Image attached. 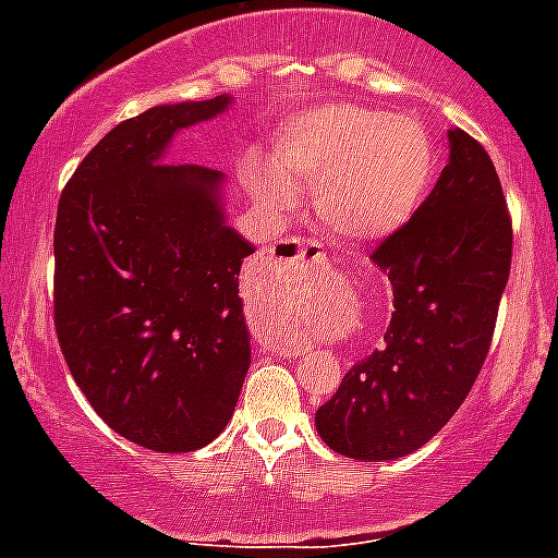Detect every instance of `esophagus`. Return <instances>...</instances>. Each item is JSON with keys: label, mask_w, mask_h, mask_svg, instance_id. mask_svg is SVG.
Returning a JSON list of instances; mask_svg holds the SVG:
<instances>
[{"label": "esophagus", "mask_w": 558, "mask_h": 558, "mask_svg": "<svg viewBox=\"0 0 558 558\" xmlns=\"http://www.w3.org/2000/svg\"><path fill=\"white\" fill-rule=\"evenodd\" d=\"M270 256H279V259L290 256V259H302V263H322V259H327L324 248L315 243V240H295V236H290V240H282L279 245H274V248H270ZM279 354H293V357H299V354H304V349L290 347Z\"/></svg>", "instance_id": "esophagus-1"}]
</instances>
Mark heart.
Wrapping results in <instances>:
<instances>
[{
  "label": "heart",
  "mask_w": 558,
  "mask_h": 558,
  "mask_svg": "<svg viewBox=\"0 0 558 558\" xmlns=\"http://www.w3.org/2000/svg\"><path fill=\"white\" fill-rule=\"evenodd\" d=\"M276 156L290 181L313 184L318 218L343 240H377L405 226L438 167L422 122L357 102L299 113L279 133ZM254 186L270 206L290 204V186L276 172H256Z\"/></svg>",
  "instance_id": "1"
}]
</instances>
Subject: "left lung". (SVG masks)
Returning <instances> with one entry per match:
<instances>
[{"instance_id": "1", "label": "left lung", "mask_w": 558, "mask_h": 558, "mask_svg": "<svg viewBox=\"0 0 558 558\" xmlns=\"http://www.w3.org/2000/svg\"><path fill=\"white\" fill-rule=\"evenodd\" d=\"M393 290L383 347L357 360L315 430L329 450L393 461L427 445L475 386L511 270V215L489 153L450 131V161L368 256Z\"/></svg>"}]
</instances>
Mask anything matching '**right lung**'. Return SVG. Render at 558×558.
Here are the masks:
<instances>
[{
    "mask_svg": "<svg viewBox=\"0 0 558 558\" xmlns=\"http://www.w3.org/2000/svg\"><path fill=\"white\" fill-rule=\"evenodd\" d=\"M231 97L147 108L102 136L63 186L52 313L66 366L111 430L156 452L223 433L251 366L223 172L156 165L172 133Z\"/></svg>",
    "mask_w": 558,
    "mask_h": 558,
    "instance_id": "obj_1",
    "label": "right lung"
}]
</instances>
